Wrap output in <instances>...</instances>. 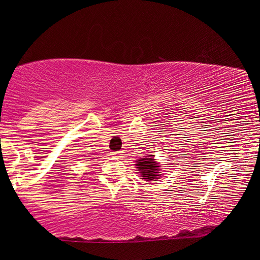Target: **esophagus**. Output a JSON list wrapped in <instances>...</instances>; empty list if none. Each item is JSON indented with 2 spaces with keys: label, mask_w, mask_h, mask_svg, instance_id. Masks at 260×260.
I'll return each mask as SVG.
<instances>
[{
  "label": "esophagus",
  "mask_w": 260,
  "mask_h": 260,
  "mask_svg": "<svg viewBox=\"0 0 260 260\" xmlns=\"http://www.w3.org/2000/svg\"><path fill=\"white\" fill-rule=\"evenodd\" d=\"M113 155L116 156V157H122V156H124V152H122V151H116V152H113Z\"/></svg>",
  "instance_id": "obj_1"
}]
</instances>
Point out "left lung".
Returning a JSON list of instances; mask_svg holds the SVG:
<instances>
[{
    "label": "left lung",
    "instance_id": "left-lung-1",
    "mask_svg": "<svg viewBox=\"0 0 260 260\" xmlns=\"http://www.w3.org/2000/svg\"><path fill=\"white\" fill-rule=\"evenodd\" d=\"M136 169L140 170V174L142 175V179L146 181H157V179H160V166L153 158V155H149L146 158H140L136 160Z\"/></svg>",
    "mask_w": 260,
    "mask_h": 260
}]
</instances>
